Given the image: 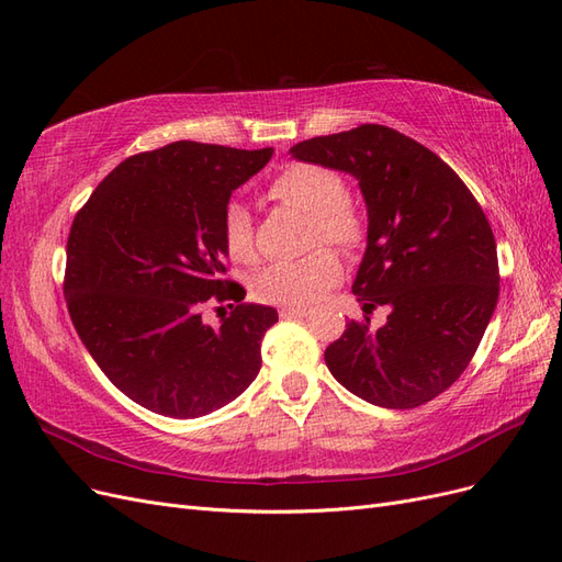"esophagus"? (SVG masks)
I'll list each match as a JSON object with an SVG mask.
<instances>
[{"label":"esophagus","instance_id":"34e87169","mask_svg":"<svg viewBox=\"0 0 562 562\" xmlns=\"http://www.w3.org/2000/svg\"><path fill=\"white\" fill-rule=\"evenodd\" d=\"M307 314H310L307 307H281V312H279L281 318H302Z\"/></svg>","mask_w":562,"mask_h":562}]
</instances>
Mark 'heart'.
I'll return each mask as SVG.
<instances>
[{"label": "heart", "mask_w": 562, "mask_h": 562, "mask_svg": "<svg viewBox=\"0 0 562 562\" xmlns=\"http://www.w3.org/2000/svg\"><path fill=\"white\" fill-rule=\"evenodd\" d=\"M271 199L310 217L307 246L312 250L295 262L271 265L252 279V297L281 307H304L316 302L342 277V262L328 246L353 252L366 239V217L347 199L342 176L316 164H288L269 184ZM223 244L239 265L258 260L252 220L241 203H227L223 213Z\"/></svg>", "instance_id": "obj_1"}]
</instances>
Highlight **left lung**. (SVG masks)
<instances>
[{"label":"left lung","mask_w":562,"mask_h":562,"mask_svg":"<svg viewBox=\"0 0 562 562\" xmlns=\"http://www.w3.org/2000/svg\"><path fill=\"white\" fill-rule=\"evenodd\" d=\"M291 155L359 180L368 248L353 295L366 314L389 310L382 328L347 323L326 349L333 378L394 411L434 401L467 370L497 307V244L481 203L429 147L389 126L318 135Z\"/></svg>","instance_id":"obj_1"}]
</instances>
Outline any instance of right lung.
Returning a JSON list of instances; mask_svg holds the SVG:
<instances>
[{"mask_svg": "<svg viewBox=\"0 0 562 562\" xmlns=\"http://www.w3.org/2000/svg\"><path fill=\"white\" fill-rule=\"evenodd\" d=\"M274 149L178 140L119 164L75 215L63 291L98 368L147 411L192 419L227 405L262 366L274 307L227 277L223 213ZM213 303L233 310L217 327Z\"/></svg>", "mask_w": 562, "mask_h": 562, "instance_id": "1", "label": "right lung"}]
</instances>
